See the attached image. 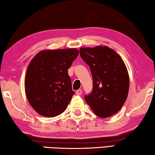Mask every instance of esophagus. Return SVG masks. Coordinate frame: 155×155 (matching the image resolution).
<instances>
[{
  "instance_id": "34e87169",
  "label": "esophagus",
  "mask_w": 155,
  "mask_h": 155,
  "mask_svg": "<svg viewBox=\"0 0 155 155\" xmlns=\"http://www.w3.org/2000/svg\"><path fill=\"white\" fill-rule=\"evenodd\" d=\"M82 90L81 89H78L77 91H76V94H77L78 95H80L81 94H82Z\"/></svg>"
}]
</instances>
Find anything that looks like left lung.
I'll list each match as a JSON object with an SVG mask.
<instances>
[{"label": "left lung", "instance_id": "left-lung-1", "mask_svg": "<svg viewBox=\"0 0 155 155\" xmlns=\"http://www.w3.org/2000/svg\"><path fill=\"white\" fill-rule=\"evenodd\" d=\"M82 59L90 67L93 87L84 99L97 116L106 118L120 110L127 99L129 76L120 55L106 46L82 47Z\"/></svg>", "mask_w": 155, "mask_h": 155}]
</instances>
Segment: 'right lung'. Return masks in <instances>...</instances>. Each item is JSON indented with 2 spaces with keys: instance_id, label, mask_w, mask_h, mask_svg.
I'll list each match as a JSON object with an SVG mask.
<instances>
[{
  "instance_id": "right-lung-1",
  "label": "right lung",
  "mask_w": 155,
  "mask_h": 155,
  "mask_svg": "<svg viewBox=\"0 0 155 155\" xmlns=\"http://www.w3.org/2000/svg\"><path fill=\"white\" fill-rule=\"evenodd\" d=\"M78 54L75 48L43 50L30 62L25 93L30 105L40 115L54 117L67 107L74 95L68 69Z\"/></svg>"
}]
</instances>
